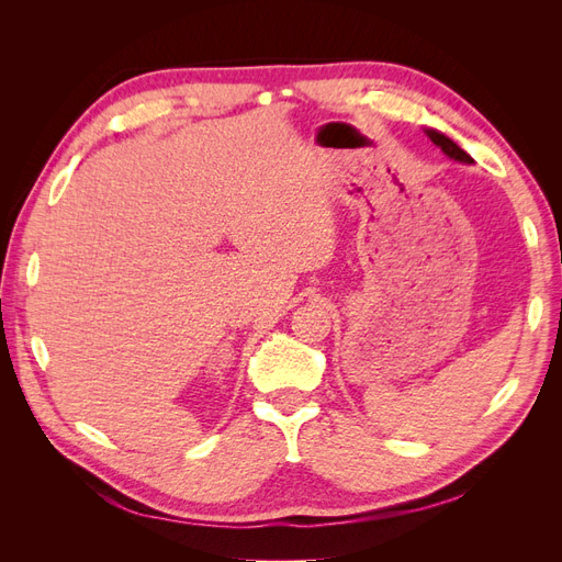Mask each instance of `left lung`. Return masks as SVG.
<instances>
[{
	"label": "left lung",
	"instance_id": "obj_1",
	"mask_svg": "<svg viewBox=\"0 0 562 562\" xmlns=\"http://www.w3.org/2000/svg\"><path fill=\"white\" fill-rule=\"evenodd\" d=\"M424 133H427L429 138H431V143H434L436 147L443 149L450 159H454V161H464V164H471V161H473L462 147H459L454 140H450V138H448V135H443L440 131H434V128H427Z\"/></svg>",
	"mask_w": 562,
	"mask_h": 562
}]
</instances>
